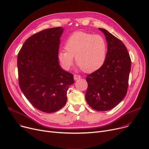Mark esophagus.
<instances>
[{"label": "esophagus", "mask_w": 149, "mask_h": 149, "mask_svg": "<svg viewBox=\"0 0 149 149\" xmlns=\"http://www.w3.org/2000/svg\"><path fill=\"white\" fill-rule=\"evenodd\" d=\"M80 78H81V77L80 75H74V79L75 81H77V80H79V79H80Z\"/></svg>", "instance_id": "34e87169"}]
</instances>
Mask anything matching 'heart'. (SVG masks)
Here are the masks:
<instances>
[{
    "label": "heart",
    "mask_w": 149,
    "mask_h": 149,
    "mask_svg": "<svg viewBox=\"0 0 149 149\" xmlns=\"http://www.w3.org/2000/svg\"><path fill=\"white\" fill-rule=\"evenodd\" d=\"M65 49L58 52L57 58L66 70L74 65V57L77 64L87 73L98 70L106 60L107 44L104 38L99 35L75 32L66 39Z\"/></svg>",
    "instance_id": "heart-1"
}]
</instances>
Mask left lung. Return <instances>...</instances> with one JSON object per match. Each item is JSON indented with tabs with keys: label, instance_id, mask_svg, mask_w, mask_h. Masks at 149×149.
Instances as JSON below:
<instances>
[{
	"label": "left lung",
	"instance_id": "left-lung-1",
	"mask_svg": "<svg viewBox=\"0 0 149 149\" xmlns=\"http://www.w3.org/2000/svg\"><path fill=\"white\" fill-rule=\"evenodd\" d=\"M107 42L106 60L98 70L86 77V100L96 111H108L119 104L126 95L131 61L124 44L107 30L99 28Z\"/></svg>",
	"mask_w": 149,
	"mask_h": 149
}]
</instances>
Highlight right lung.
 Segmentation results:
<instances>
[{
    "label": "right lung",
    "mask_w": 149,
    "mask_h": 149,
    "mask_svg": "<svg viewBox=\"0 0 149 149\" xmlns=\"http://www.w3.org/2000/svg\"><path fill=\"white\" fill-rule=\"evenodd\" d=\"M64 29L44 30L29 37L17 57L19 85L25 97L38 110L54 113L67 101L74 75L59 65L57 55Z\"/></svg>",
    "instance_id": "add662e5"
}]
</instances>
